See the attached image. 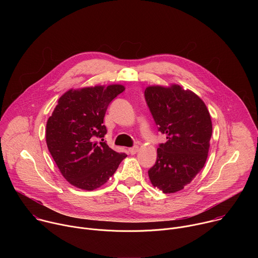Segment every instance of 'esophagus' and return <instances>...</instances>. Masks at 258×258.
<instances>
[{
	"label": "esophagus",
	"mask_w": 258,
	"mask_h": 258,
	"mask_svg": "<svg viewBox=\"0 0 258 258\" xmlns=\"http://www.w3.org/2000/svg\"><path fill=\"white\" fill-rule=\"evenodd\" d=\"M138 150H139V147H138V146H134V147H132V148L128 149V152H130L132 155H135V154L138 152Z\"/></svg>",
	"instance_id": "obj_1"
}]
</instances>
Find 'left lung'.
I'll return each mask as SVG.
<instances>
[{
	"label": "left lung",
	"instance_id": "left-lung-1",
	"mask_svg": "<svg viewBox=\"0 0 258 258\" xmlns=\"http://www.w3.org/2000/svg\"><path fill=\"white\" fill-rule=\"evenodd\" d=\"M145 100L157 125L166 135L159 144L150 180L165 194L183 189L203 168L209 150L212 123L204 102L180 86L146 88Z\"/></svg>",
	"mask_w": 258,
	"mask_h": 258
}]
</instances>
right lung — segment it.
Segmentation results:
<instances>
[{
	"label": "right lung",
	"mask_w": 258,
	"mask_h": 258,
	"mask_svg": "<svg viewBox=\"0 0 258 258\" xmlns=\"http://www.w3.org/2000/svg\"><path fill=\"white\" fill-rule=\"evenodd\" d=\"M123 91L121 85L69 90L47 121L48 149L62 175L77 188L101 187L126 157L109 148L103 139L106 110Z\"/></svg>",
	"instance_id": "add662e5"
}]
</instances>
